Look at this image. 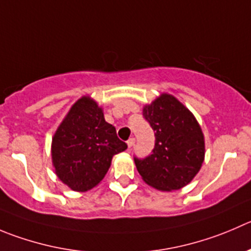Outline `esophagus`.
<instances>
[{
	"label": "esophagus",
	"instance_id": "34e87169",
	"mask_svg": "<svg viewBox=\"0 0 251 251\" xmlns=\"http://www.w3.org/2000/svg\"><path fill=\"white\" fill-rule=\"evenodd\" d=\"M134 143H135V139L134 138H129V139H128V142H127V144H128V148H132L133 145H134Z\"/></svg>",
	"mask_w": 251,
	"mask_h": 251
}]
</instances>
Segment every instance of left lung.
<instances>
[{
	"label": "left lung",
	"mask_w": 251,
	"mask_h": 251,
	"mask_svg": "<svg viewBox=\"0 0 251 251\" xmlns=\"http://www.w3.org/2000/svg\"><path fill=\"white\" fill-rule=\"evenodd\" d=\"M143 116L155 132V147L149 156L134 157L138 173L156 190H180L192 181L203 164L204 137L199 122L168 94L144 106Z\"/></svg>",
	"instance_id": "1"
}]
</instances>
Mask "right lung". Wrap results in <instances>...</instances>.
Masks as SVG:
<instances>
[{
  "mask_svg": "<svg viewBox=\"0 0 251 251\" xmlns=\"http://www.w3.org/2000/svg\"><path fill=\"white\" fill-rule=\"evenodd\" d=\"M126 149L116 128L104 121L101 107L83 96L73 104L52 137V166L61 182L85 192L101 182L113 155Z\"/></svg>",
  "mask_w": 251,
  "mask_h": 251,
  "instance_id": "obj_1",
  "label": "right lung"
}]
</instances>
